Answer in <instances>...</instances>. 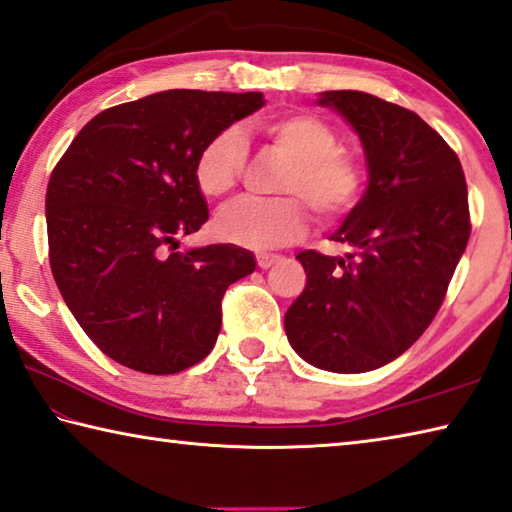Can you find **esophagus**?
<instances>
[{"label": "esophagus", "instance_id": "esophagus-1", "mask_svg": "<svg viewBox=\"0 0 512 512\" xmlns=\"http://www.w3.org/2000/svg\"><path fill=\"white\" fill-rule=\"evenodd\" d=\"M279 261H281V256H276V254H258L256 256V263H258V267H261V270H267V267H272Z\"/></svg>", "mask_w": 512, "mask_h": 512}]
</instances>
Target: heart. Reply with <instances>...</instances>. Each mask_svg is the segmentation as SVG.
<instances>
[{
    "label": "heart",
    "instance_id": "1",
    "mask_svg": "<svg viewBox=\"0 0 512 512\" xmlns=\"http://www.w3.org/2000/svg\"><path fill=\"white\" fill-rule=\"evenodd\" d=\"M256 131L270 142L288 165L281 170L274 199L240 197L215 217V233L245 247H274L306 236L311 211L322 222L345 217L363 192V167L354 154L340 149L338 133L311 113L265 117ZM247 161L245 136L226 127L199 149L195 181L206 197H224L238 186Z\"/></svg>",
    "mask_w": 512,
    "mask_h": 512
}]
</instances>
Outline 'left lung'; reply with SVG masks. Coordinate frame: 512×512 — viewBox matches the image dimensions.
Listing matches in <instances>:
<instances>
[{
  "mask_svg": "<svg viewBox=\"0 0 512 512\" xmlns=\"http://www.w3.org/2000/svg\"><path fill=\"white\" fill-rule=\"evenodd\" d=\"M358 131L370 183L331 240L345 258L299 251L306 288L286 313L292 349L338 374L381 367L429 329L467 247V183L438 131L367 92L320 99Z\"/></svg>",
  "mask_w": 512,
  "mask_h": 512,
  "instance_id": "1",
  "label": "left lung"
}]
</instances>
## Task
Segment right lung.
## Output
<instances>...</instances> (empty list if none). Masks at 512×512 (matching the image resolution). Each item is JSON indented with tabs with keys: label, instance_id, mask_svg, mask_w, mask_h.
<instances>
[{
	"label": "right lung",
	"instance_id": "obj_1",
	"mask_svg": "<svg viewBox=\"0 0 512 512\" xmlns=\"http://www.w3.org/2000/svg\"><path fill=\"white\" fill-rule=\"evenodd\" d=\"M265 104L261 92L165 90L106 108L49 177V265L67 308L108 358L145 374L204 360L222 297L256 270L251 251H177L208 220L195 158L217 131Z\"/></svg>",
	"mask_w": 512,
	"mask_h": 512
}]
</instances>
